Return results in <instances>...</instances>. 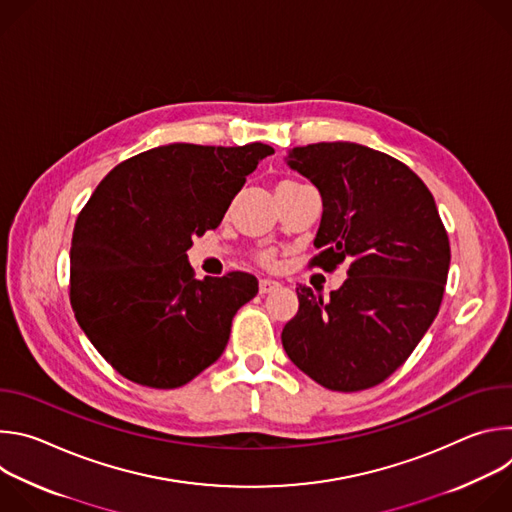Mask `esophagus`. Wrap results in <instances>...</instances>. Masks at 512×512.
<instances>
[{
	"label": "esophagus",
	"instance_id": "obj_1",
	"mask_svg": "<svg viewBox=\"0 0 512 512\" xmlns=\"http://www.w3.org/2000/svg\"><path fill=\"white\" fill-rule=\"evenodd\" d=\"M279 287V283L277 281H273V279H261L259 281V294H271V291H275Z\"/></svg>",
	"mask_w": 512,
	"mask_h": 512
}]
</instances>
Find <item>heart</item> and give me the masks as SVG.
<instances>
[{"label": "heart", "instance_id": "b5f03b06", "mask_svg": "<svg viewBox=\"0 0 512 512\" xmlns=\"http://www.w3.org/2000/svg\"><path fill=\"white\" fill-rule=\"evenodd\" d=\"M304 188L302 182L298 180H291V178H285V180H279L277 186H275V194H285V192H294V190H300ZM257 263L265 269H273L275 263H277V255L273 251H261L257 255Z\"/></svg>", "mask_w": 512, "mask_h": 512}]
</instances>
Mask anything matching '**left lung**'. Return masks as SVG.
Instances as JSON below:
<instances>
[{
  "mask_svg": "<svg viewBox=\"0 0 512 512\" xmlns=\"http://www.w3.org/2000/svg\"><path fill=\"white\" fill-rule=\"evenodd\" d=\"M322 194L310 267L346 265L324 298L300 285L298 314L281 342L318 385L354 393L389 379L440 312L450 241L435 200L403 162L350 141H320L289 154Z\"/></svg>",
  "mask_w": 512,
  "mask_h": 512,
  "instance_id": "obj_1",
  "label": "left lung"
}]
</instances>
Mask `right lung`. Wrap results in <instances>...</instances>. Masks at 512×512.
Masks as SVG:
<instances>
[{"instance_id":"right-lung-1","label":"right lung","mask_w":512,"mask_h":512,"mask_svg":"<svg viewBox=\"0 0 512 512\" xmlns=\"http://www.w3.org/2000/svg\"><path fill=\"white\" fill-rule=\"evenodd\" d=\"M265 143H172L115 166L79 212L70 245V306L125 379L176 389L223 354L255 275L194 279L192 237L221 225Z\"/></svg>"}]
</instances>
